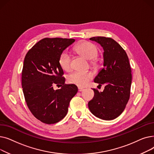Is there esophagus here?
Instances as JSON below:
<instances>
[{
	"mask_svg": "<svg viewBox=\"0 0 154 154\" xmlns=\"http://www.w3.org/2000/svg\"><path fill=\"white\" fill-rule=\"evenodd\" d=\"M84 90V88H82V87H78V91H79V92H82V91H83Z\"/></svg>",
	"mask_w": 154,
	"mask_h": 154,
	"instance_id": "34e87169",
	"label": "esophagus"
}]
</instances>
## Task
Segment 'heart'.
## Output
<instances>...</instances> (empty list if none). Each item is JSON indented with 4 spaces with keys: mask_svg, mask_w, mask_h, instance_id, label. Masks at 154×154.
I'll return each instance as SVG.
<instances>
[{
    "mask_svg": "<svg viewBox=\"0 0 154 154\" xmlns=\"http://www.w3.org/2000/svg\"><path fill=\"white\" fill-rule=\"evenodd\" d=\"M76 53L81 55L88 60H92L94 62V59L96 57L98 53L97 47L91 42L82 41L79 43L74 47ZM59 63L60 67L66 71H70L71 69L70 59L67 52H63L60 55L59 58ZM93 74L91 72H79L76 71L72 73L68 76L69 83L75 84L79 87H84L87 85L88 82L92 79Z\"/></svg>",
    "mask_w": 154,
    "mask_h": 154,
    "instance_id": "obj_1",
    "label": "heart"
}]
</instances>
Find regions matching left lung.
Wrapping results in <instances>:
<instances>
[{
  "label": "left lung",
  "instance_id": "8db88e82",
  "mask_svg": "<svg viewBox=\"0 0 154 154\" xmlns=\"http://www.w3.org/2000/svg\"><path fill=\"white\" fill-rule=\"evenodd\" d=\"M90 40L103 49V68L94 82L105 87L103 92L94 88V96L88 107L95 117L113 120L123 112L130 97L132 74L129 60L123 48L112 38L94 37Z\"/></svg>",
  "mask_w": 154,
  "mask_h": 154
}]
</instances>
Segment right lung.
Segmentation results:
<instances>
[{
  "mask_svg": "<svg viewBox=\"0 0 154 154\" xmlns=\"http://www.w3.org/2000/svg\"><path fill=\"white\" fill-rule=\"evenodd\" d=\"M75 42L73 38H45L27 53L22 72V87L27 106L34 116L47 124L59 122L67 114L69 103L78 91L65 84L59 58ZM54 85L61 87L54 90Z\"/></svg>",
  "mask_w": 154,
  "mask_h": 154,
  "instance_id": "obj_1",
  "label": "right lung"
}]
</instances>
